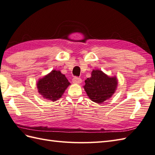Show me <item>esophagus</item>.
I'll return each mask as SVG.
<instances>
[{
	"label": "esophagus",
	"mask_w": 155,
	"mask_h": 155,
	"mask_svg": "<svg viewBox=\"0 0 155 155\" xmlns=\"http://www.w3.org/2000/svg\"><path fill=\"white\" fill-rule=\"evenodd\" d=\"M73 82L74 84H80L82 82V79L81 78H78L77 77H75L73 78Z\"/></svg>",
	"instance_id": "1"
}]
</instances>
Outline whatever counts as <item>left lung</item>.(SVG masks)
Here are the masks:
<instances>
[{"label":"left lung","instance_id":"1","mask_svg":"<svg viewBox=\"0 0 155 155\" xmlns=\"http://www.w3.org/2000/svg\"><path fill=\"white\" fill-rule=\"evenodd\" d=\"M117 86L116 77H111L102 71L93 70L91 77L85 80V85L83 87L92 101L102 104L114 94Z\"/></svg>","mask_w":155,"mask_h":155}]
</instances>
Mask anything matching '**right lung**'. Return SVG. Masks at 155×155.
<instances>
[{
    "label": "right lung",
    "instance_id": "obj_1",
    "mask_svg": "<svg viewBox=\"0 0 155 155\" xmlns=\"http://www.w3.org/2000/svg\"><path fill=\"white\" fill-rule=\"evenodd\" d=\"M69 85L70 82L60 71L53 70L51 73L39 79L37 87L43 98L55 102L62 96Z\"/></svg>",
    "mask_w": 155,
    "mask_h": 155
}]
</instances>
